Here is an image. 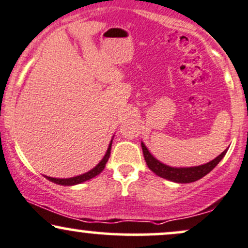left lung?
I'll return each instance as SVG.
<instances>
[{
  "mask_svg": "<svg viewBox=\"0 0 248 248\" xmlns=\"http://www.w3.org/2000/svg\"><path fill=\"white\" fill-rule=\"evenodd\" d=\"M141 147H142L146 164L152 172H154L156 175L161 176V178L167 179V180L170 181L179 182V184H189V182H194L199 180L201 178H203L205 175H207V174L211 172L220 161H221V159L225 156L226 152H227V149H226V151L222 152L219 156H217L216 159L212 160V161H209L205 165L195 166V167L176 168L170 167V166L162 164L159 160L155 159L153 155L149 153V151L147 149V147L143 142H141Z\"/></svg>",
  "mask_w": 248,
  "mask_h": 248,
  "instance_id": "obj_1",
  "label": "left lung"
}]
</instances>
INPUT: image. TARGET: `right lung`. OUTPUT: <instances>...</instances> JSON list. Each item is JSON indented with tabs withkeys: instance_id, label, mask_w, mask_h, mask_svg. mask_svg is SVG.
I'll return each instance as SVG.
<instances>
[{
	"instance_id": "add662e5",
	"label": "right lung",
	"mask_w": 248,
	"mask_h": 248,
	"mask_svg": "<svg viewBox=\"0 0 248 248\" xmlns=\"http://www.w3.org/2000/svg\"><path fill=\"white\" fill-rule=\"evenodd\" d=\"M111 142H113V140L110 141L109 147H108V149H107V152H106V154H105V156H103V159L99 162V164L95 166L93 170H89V172H87V173H84V174H81V175L74 176V178H68V179H56V178H50V176H46V178H47L49 181L54 182V184L62 185V186H73V185H78V184H81V182H84V181L89 180V179H93L94 176L99 175V174L103 170V168L106 167V164H107L108 159H109V155H110Z\"/></svg>"
}]
</instances>
